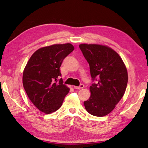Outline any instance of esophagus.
<instances>
[{
    "instance_id": "34e87169",
    "label": "esophagus",
    "mask_w": 148,
    "mask_h": 148,
    "mask_svg": "<svg viewBox=\"0 0 148 148\" xmlns=\"http://www.w3.org/2000/svg\"><path fill=\"white\" fill-rule=\"evenodd\" d=\"M84 87V84H80L79 86H74V88L75 89H83Z\"/></svg>"
}]
</instances>
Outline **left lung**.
<instances>
[{
    "mask_svg": "<svg viewBox=\"0 0 148 148\" xmlns=\"http://www.w3.org/2000/svg\"><path fill=\"white\" fill-rule=\"evenodd\" d=\"M79 48L89 64L92 82L91 96L84 102L92 116L102 117L113 110L123 96L128 82L126 66L110 47L99 44H80Z\"/></svg>",
    "mask_w": 148,
    "mask_h": 148,
    "instance_id": "left-lung-1",
    "label": "left lung"
}]
</instances>
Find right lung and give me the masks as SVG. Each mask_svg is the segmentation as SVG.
I'll return each instance as SVG.
<instances>
[{
    "instance_id": "obj_1",
    "label": "right lung",
    "mask_w": 148,
    "mask_h": 148,
    "mask_svg": "<svg viewBox=\"0 0 148 148\" xmlns=\"http://www.w3.org/2000/svg\"><path fill=\"white\" fill-rule=\"evenodd\" d=\"M74 49L69 43L42 47L32 55L24 69L23 85L27 96L45 114L58 110L69 92L62 78L59 79L60 67Z\"/></svg>"
}]
</instances>
